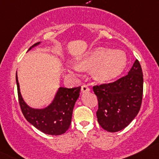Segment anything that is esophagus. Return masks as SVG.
Returning a JSON list of instances; mask_svg holds the SVG:
<instances>
[{"mask_svg": "<svg viewBox=\"0 0 159 159\" xmlns=\"http://www.w3.org/2000/svg\"><path fill=\"white\" fill-rule=\"evenodd\" d=\"M89 90H90V89H89V88L87 85H83V86H81V93H88V92H89Z\"/></svg>", "mask_w": 159, "mask_h": 159, "instance_id": "esophagus-1", "label": "esophagus"}]
</instances>
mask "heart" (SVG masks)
I'll return each instance as SVG.
<instances>
[{"instance_id": "1", "label": "heart", "mask_w": 159, "mask_h": 159, "mask_svg": "<svg viewBox=\"0 0 159 159\" xmlns=\"http://www.w3.org/2000/svg\"><path fill=\"white\" fill-rule=\"evenodd\" d=\"M127 62L125 52L102 47L92 49L76 60L78 69H93V78L100 82H109L116 79L125 71ZM70 69L75 70L74 67Z\"/></svg>"}]
</instances>
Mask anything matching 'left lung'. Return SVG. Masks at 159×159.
I'll list each match as a JSON object with an SVG mask.
<instances>
[{"mask_svg":"<svg viewBox=\"0 0 159 159\" xmlns=\"http://www.w3.org/2000/svg\"><path fill=\"white\" fill-rule=\"evenodd\" d=\"M93 89L98 99L99 125L111 133L123 130L137 116L142 103L143 75L139 61L136 60L126 76Z\"/></svg>","mask_w":159,"mask_h":159,"instance_id":"obj_1","label":"left lung"}]
</instances>
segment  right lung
Segmentation results:
<instances>
[{
    "label": "right lung",
    "mask_w": 159,
    "mask_h": 159,
    "mask_svg": "<svg viewBox=\"0 0 159 159\" xmlns=\"http://www.w3.org/2000/svg\"><path fill=\"white\" fill-rule=\"evenodd\" d=\"M40 43L41 42L34 43L28 51L38 46ZM16 81L19 102L25 119L34 128L46 134L58 136L66 133L70 127L73 109L79 97L81 87L73 88L60 87L51 103L45 108L35 109L30 107L22 98L17 72Z\"/></svg>",
    "instance_id": "add662e5"
}]
</instances>
